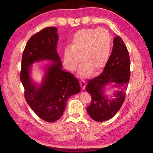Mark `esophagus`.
Wrapping results in <instances>:
<instances>
[{"label": "esophagus", "instance_id": "esophagus-1", "mask_svg": "<svg viewBox=\"0 0 153 153\" xmlns=\"http://www.w3.org/2000/svg\"><path fill=\"white\" fill-rule=\"evenodd\" d=\"M79 85L81 86L82 90H84L85 88H86V82H85L84 80H80Z\"/></svg>", "mask_w": 153, "mask_h": 153}]
</instances>
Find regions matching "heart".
<instances>
[{"mask_svg": "<svg viewBox=\"0 0 153 153\" xmlns=\"http://www.w3.org/2000/svg\"><path fill=\"white\" fill-rule=\"evenodd\" d=\"M111 36L104 28H85L74 33L71 47L64 51V61L67 69L74 71L77 64L83 62L78 71L81 77H87L94 69L98 71L104 67L110 56Z\"/></svg>", "mask_w": 153, "mask_h": 153, "instance_id": "1", "label": "heart"}]
</instances>
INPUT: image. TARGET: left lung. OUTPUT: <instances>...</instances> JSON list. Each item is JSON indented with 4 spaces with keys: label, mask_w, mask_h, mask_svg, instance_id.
<instances>
[{
    "label": "left lung",
    "mask_w": 153,
    "mask_h": 153,
    "mask_svg": "<svg viewBox=\"0 0 153 153\" xmlns=\"http://www.w3.org/2000/svg\"><path fill=\"white\" fill-rule=\"evenodd\" d=\"M130 77V60L128 49L120 36L113 39L112 53L102 74L89 79L86 91L91 94L90 105L87 112L96 121H104L112 118L125 100L126 92ZM118 89L114 93V99L104 94L107 85Z\"/></svg>",
    "instance_id": "8db88e82"
}]
</instances>
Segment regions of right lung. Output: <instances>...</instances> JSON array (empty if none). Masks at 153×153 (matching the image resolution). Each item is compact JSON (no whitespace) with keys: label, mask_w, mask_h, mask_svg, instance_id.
Returning <instances> with one entry per match:
<instances>
[{"label":"right lung","mask_w":153,"mask_h":153,"mask_svg":"<svg viewBox=\"0 0 153 153\" xmlns=\"http://www.w3.org/2000/svg\"><path fill=\"white\" fill-rule=\"evenodd\" d=\"M56 32L55 27H45L30 38L23 52L20 72L25 100L36 115L47 122L58 120L65 109L67 99L81 90L78 79L71 73L62 70L56 51ZM44 60L53 63L47 68L43 82L38 86L30 79V65Z\"/></svg>","instance_id":"right-lung-1"}]
</instances>
